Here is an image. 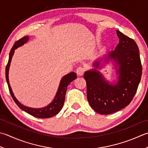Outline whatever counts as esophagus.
Segmentation results:
<instances>
[{"mask_svg": "<svg viewBox=\"0 0 148 148\" xmlns=\"http://www.w3.org/2000/svg\"><path fill=\"white\" fill-rule=\"evenodd\" d=\"M84 72H85V69L82 67V66H79L76 69V73L78 76H82Z\"/></svg>", "mask_w": 148, "mask_h": 148, "instance_id": "obj_1", "label": "esophagus"}]
</instances>
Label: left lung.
Listing matches in <instances>:
<instances>
[{"label":"left lung","mask_w":148,"mask_h":148,"mask_svg":"<svg viewBox=\"0 0 148 148\" xmlns=\"http://www.w3.org/2000/svg\"><path fill=\"white\" fill-rule=\"evenodd\" d=\"M119 43L106 58L105 61L114 60L118 81L109 83L95 69L86 71L84 78L86 82L88 103L92 108L102 115L111 114L124 108L131 103L136 94L142 76L139 50L134 40L117 30ZM99 68L100 62L93 64Z\"/></svg>","instance_id":"8db88e82"}]
</instances>
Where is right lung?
<instances>
[{"label":"right lung","instance_id":"add662e5","mask_svg":"<svg viewBox=\"0 0 148 148\" xmlns=\"http://www.w3.org/2000/svg\"><path fill=\"white\" fill-rule=\"evenodd\" d=\"M29 40V37L27 36H24L22 38H20L18 41H16L14 44L13 45V47L11 48L10 56H9V60L8 62V64L5 67V78H6V82L8 85L9 90L11 94V97H13L14 102L22 110L27 112V114H30L33 116L37 117V118H41V119H45V118H49L51 117H53L54 115L58 114L60 111L62 110V107L63 106L65 98V94L66 92V89H67L68 85L70 84L72 81L74 80L77 78V75L74 72H70L68 74L65 75V76L62 77L61 79V82L60 83L58 89L57 93L55 95L54 99L52 101V102L49 104V105L43 107L41 108H29V107L25 106L24 105H22L19 101L16 99V98L14 95L13 93L12 89L11 88V86L10 85V82H9V69H10V63L11 62V59L13 56L14 50L18 47H20L27 42Z\"/></svg>","mask_w":148,"mask_h":148}]
</instances>
